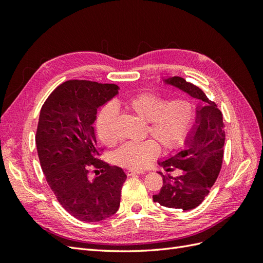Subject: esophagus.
Wrapping results in <instances>:
<instances>
[{
    "mask_svg": "<svg viewBox=\"0 0 263 263\" xmlns=\"http://www.w3.org/2000/svg\"><path fill=\"white\" fill-rule=\"evenodd\" d=\"M146 171L145 170H139V169H130L127 171V174L128 176H135V174H144Z\"/></svg>",
    "mask_w": 263,
    "mask_h": 263,
    "instance_id": "34e87169",
    "label": "esophagus"
}]
</instances>
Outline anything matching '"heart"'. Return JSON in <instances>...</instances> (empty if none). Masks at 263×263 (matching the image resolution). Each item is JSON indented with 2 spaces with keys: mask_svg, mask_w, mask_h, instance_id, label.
<instances>
[{
  "mask_svg": "<svg viewBox=\"0 0 263 263\" xmlns=\"http://www.w3.org/2000/svg\"><path fill=\"white\" fill-rule=\"evenodd\" d=\"M125 105L142 121L149 122V134L165 149H176L184 142L195 118L194 105L189 99L166 102L160 95L146 92L134 95ZM116 114L115 106L107 104L98 115L95 128L105 145H113L116 141ZM159 151L160 148L154 140L127 142L117 151L116 159L119 164L137 169L154 160Z\"/></svg>",
  "mask_w": 263,
  "mask_h": 263,
  "instance_id": "1",
  "label": "heart"
}]
</instances>
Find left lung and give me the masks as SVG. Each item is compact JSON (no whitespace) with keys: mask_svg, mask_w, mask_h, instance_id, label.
Segmentation results:
<instances>
[{"mask_svg":"<svg viewBox=\"0 0 263 263\" xmlns=\"http://www.w3.org/2000/svg\"><path fill=\"white\" fill-rule=\"evenodd\" d=\"M163 82L202 101L196 107L195 124L187 134L184 147L158 162L166 172L177 168L179 174L173 177L159 172L163 185L160 192L153 196L154 202L168 209L189 211L204 201L218 177L224 157L225 126L217 105L200 87L181 77L165 79Z\"/></svg>","mask_w":263,"mask_h":263,"instance_id":"1","label":"left lung"}]
</instances>
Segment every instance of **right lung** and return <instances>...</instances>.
<instances>
[{
    "mask_svg": "<svg viewBox=\"0 0 263 263\" xmlns=\"http://www.w3.org/2000/svg\"><path fill=\"white\" fill-rule=\"evenodd\" d=\"M116 84L69 80L51 92L39 115L36 146L52 192L69 214L95 222L114 215L127 178L98 159L94 122L98 109L118 93ZM97 172L89 178V166Z\"/></svg>",
    "mask_w": 263,
    "mask_h": 263,
    "instance_id": "1",
    "label": "right lung"
}]
</instances>
